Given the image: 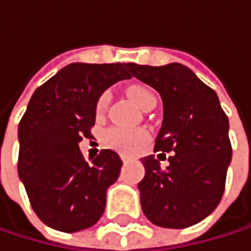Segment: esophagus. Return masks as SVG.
Returning a JSON list of instances; mask_svg holds the SVG:
<instances>
[{
	"mask_svg": "<svg viewBox=\"0 0 251 251\" xmlns=\"http://www.w3.org/2000/svg\"><path fill=\"white\" fill-rule=\"evenodd\" d=\"M128 158H130L128 155H121V160H123L124 163H126V161H128Z\"/></svg>",
	"mask_w": 251,
	"mask_h": 251,
	"instance_id": "esophagus-1",
	"label": "esophagus"
}]
</instances>
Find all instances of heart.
<instances>
[{
  "label": "heart",
  "mask_w": 251,
  "mask_h": 251,
  "mask_svg": "<svg viewBox=\"0 0 251 251\" xmlns=\"http://www.w3.org/2000/svg\"><path fill=\"white\" fill-rule=\"evenodd\" d=\"M128 97L133 100L141 109L148 107L150 104H155V94L145 85H131L127 90ZM109 101V94L103 93L96 104L97 115H101ZM148 139V131L144 128H121V127H112L103 134V142L107 148L117 150L121 152H134L141 148Z\"/></svg>",
  "instance_id": "1"
}]
</instances>
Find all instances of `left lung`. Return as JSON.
<instances>
[{
  "label": "left lung",
  "mask_w": 251,
  "mask_h": 251,
  "mask_svg": "<svg viewBox=\"0 0 251 251\" xmlns=\"http://www.w3.org/2000/svg\"><path fill=\"white\" fill-rule=\"evenodd\" d=\"M128 70L160 93L163 124L154 151L172 152L166 169L154 155L142 158L144 214L161 227L193 226L217 208L225 192L232 158L227 115L216 91L182 64H128Z\"/></svg>",
  "instance_id": "left-lung-1"
}]
</instances>
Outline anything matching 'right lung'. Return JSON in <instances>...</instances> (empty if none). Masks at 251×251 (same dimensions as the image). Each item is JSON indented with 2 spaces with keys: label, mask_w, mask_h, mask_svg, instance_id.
Here are the masks:
<instances>
[{
  "label": "right lung",
  "mask_w": 251,
  "mask_h": 251,
  "mask_svg": "<svg viewBox=\"0 0 251 251\" xmlns=\"http://www.w3.org/2000/svg\"><path fill=\"white\" fill-rule=\"evenodd\" d=\"M128 77V64L75 62L34 91L19 123L18 172L37 217L52 229L77 232L103 216L123 161L112 150L86 161L79 142L91 137L101 93Z\"/></svg>",
  "instance_id": "add662e5"
}]
</instances>
